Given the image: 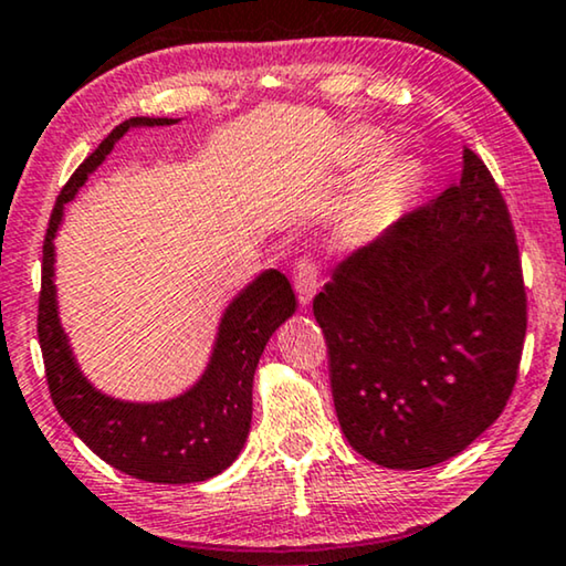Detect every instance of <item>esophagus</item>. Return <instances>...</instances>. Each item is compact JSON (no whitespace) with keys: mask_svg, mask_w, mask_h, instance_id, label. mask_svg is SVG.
<instances>
[{"mask_svg":"<svg viewBox=\"0 0 566 566\" xmlns=\"http://www.w3.org/2000/svg\"><path fill=\"white\" fill-rule=\"evenodd\" d=\"M293 283H296V293L298 301L306 306L314 298V293L318 289V265L316 260L311 258H301L296 268H293Z\"/></svg>","mask_w":566,"mask_h":566,"instance_id":"1","label":"esophagus"}]
</instances>
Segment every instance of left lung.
<instances>
[{"instance_id": "1", "label": "left lung", "mask_w": 566, "mask_h": 566, "mask_svg": "<svg viewBox=\"0 0 566 566\" xmlns=\"http://www.w3.org/2000/svg\"><path fill=\"white\" fill-rule=\"evenodd\" d=\"M349 447L388 470L452 460L511 398L523 337L518 244L470 147L462 176L332 270L314 298Z\"/></svg>"}]
</instances>
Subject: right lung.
<instances>
[{"instance_id":"right-lung-1","label":"right lung","mask_w":566,"mask_h":566,"mask_svg":"<svg viewBox=\"0 0 566 566\" xmlns=\"http://www.w3.org/2000/svg\"><path fill=\"white\" fill-rule=\"evenodd\" d=\"M181 119L133 117L112 129L76 168L55 201L43 244V289L38 339L45 378L61 419L73 433L129 478L158 485H188L224 472L240 457L252 421V380L268 339L296 314V293L281 270L258 273L229 301L201 378L166 400H122L106 396L86 378L73 355L55 293V234L65 203L76 199L88 176L135 127H168Z\"/></svg>"}]
</instances>
